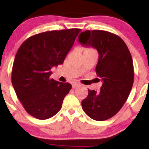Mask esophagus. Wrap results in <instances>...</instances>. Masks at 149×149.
I'll return each mask as SVG.
<instances>
[{
  "label": "esophagus",
  "instance_id": "34e87169",
  "mask_svg": "<svg viewBox=\"0 0 149 149\" xmlns=\"http://www.w3.org/2000/svg\"><path fill=\"white\" fill-rule=\"evenodd\" d=\"M80 85H81L79 84V83H73V84L72 85V87L73 89H75V88H77V87H79Z\"/></svg>",
  "mask_w": 149,
  "mask_h": 149
}]
</instances>
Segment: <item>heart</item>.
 I'll return each mask as SVG.
<instances>
[{"label":"heart","instance_id":"obj_1","mask_svg":"<svg viewBox=\"0 0 149 149\" xmlns=\"http://www.w3.org/2000/svg\"><path fill=\"white\" fill-rule=\"evenodd\" d=\"M91 49H85V51H87V50H91Z\"/></svg>","mask_w":149,"mask_h":149}]
</instances>
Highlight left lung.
<instances>
[{"label":"left lung","mask_w":149,"mask_h":149,"mask_svg":"<svg viewBox=\"0 0 149 149\" xmlns=\"http://www.w3.org/2000/svg\"><path fill=\"white\" fill-rule=\"evenodd\" d=\"M78 41L98 52L95 72L102 81L99 93L88 89L82 108L95 121L109 119L120 111L131 91L134 77L131 54L122 38L104 30H85L79 34Z\"/></svg>","instance_id":"1"}]
</instances>
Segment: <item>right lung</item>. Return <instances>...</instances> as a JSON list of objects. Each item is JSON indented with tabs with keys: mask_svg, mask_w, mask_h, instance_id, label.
<instances>
[{
	"mask_svg": "<svg viewBox=\"0 0 149 149\" xmlns=\"http://www.w3.org/2000/svg\"><path fill=\"white\" fill-rule=\"evenodd\" d=\"M80 31L71 28L42 32L19 47L12 69V85L24 109L32 117L49 119L62 108L72 86L50 79L51 69L63 64Z\"/></svg>",
	"mask_w": 149,
	"mask_h": 149,
	"instance_id": "right-lung-1",
	"label": "right lung"
}]
</instances>
